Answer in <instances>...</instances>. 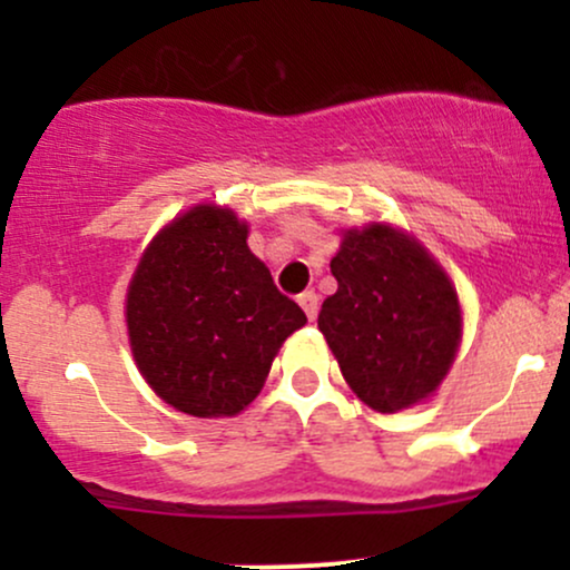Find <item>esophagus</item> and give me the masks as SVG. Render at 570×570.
<instances>
[{"instance_id":"esophagus-1","label":"esophagus","mask_w":570,"mask_h":570,"mask_svg":"<svg viewBox=\"0 0 570 570\" xmlns=\"http://www.w3.org/2000/svg\"><path fill=\"white\" fill-rule=\"evenodd\" d=\"M297 303L305 311V316L311 318V322H316V316H318V297H316V292H303L297 297Z\"/></svg>"}]
</instances>
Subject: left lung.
Wrapping results in <instances>:
<instances>
[{
  "mask_svg": "<svg viewBox=\"0 0 570 570\" xmlns=\"http://www.w3.org/2000/svg\"><path fill=\"white\" fill-rule=\"evenodd\" d=\"M337 292L318 330L353 394L377 412L426 399L461 343L458 294L410 235L385 225L348 230L332 259Z\"/></svg>",
  "mask_w": 570,
  "mask_h": 570,
  "instance_id": "1",
  "label": "left lung"
}]
</instances>
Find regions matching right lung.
I'll return each mask as SVG.
<instances>
[{"instance_id":"right-lung-1","label":"right lung","mask_w":570,"mask_h":570,"mask_svg":"<svg viewBox=\"0 0 570 570\" xmlns=\"http://www.w3.org/2000/svg\"><path fill=\"white\" fill-rule=\"evenodd\" d=\"M248 227L195 206L144 252L128 286V337L144 381L195 417L235 415L307 318L248 252Z\"/></svg>"}]
</instances>
